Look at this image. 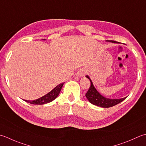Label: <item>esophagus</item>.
Returning <instances> with one entry per match:
<instances>
[{
	"mask_svg": "<svg viewBox=\"0 0 146 146\" xmlns=\"http://www.w3.org/2000/svg\"><path fill=\"white\" fill-rule=\"evenodd\" d=\"M86 73V70H82L79 72L78 73V76L79 77H81V76H84L85 74Z\"/></svg>",
	"mask_w": 146,
	"mask_h": 146,
	"instance_id": "esophagus-1",
	"label": "esophagus"
}]
</instances>
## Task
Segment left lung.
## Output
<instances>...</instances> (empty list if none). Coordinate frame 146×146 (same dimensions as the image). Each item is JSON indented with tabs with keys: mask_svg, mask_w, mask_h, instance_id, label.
<instances>
[{
	"mask_svg": "<svg viewBox=\"0 0 146 146\" xmlns=\"http://www.w3.org/2000/svg\"><path fill=\"white\" fill-rule=\"evenodd\" d=\"M108 42H112V43H118L116 41L114 40H106ZM87 78L90 80V86L89 87V89L88 90L87 92L85 94V96L87 98L91 104L94 105L98 106H100L102 108H110L114 106L116 104L120 103L121 102L127 98H121V99H111L108 98H106L104 96H102L101 94H100L98 90L96 89V88L94 87V85L92 84V82L89 76L88 75L86 76Z\"/></svg>",
	"mask_w": 146,
	"mask_h": 146,
	"instance_id": "8db88e82",
	"label": "left lung"
}]
</instances>
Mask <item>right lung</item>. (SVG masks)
Instances as JSON below:
<instances>
[{
	"mask_svg": "<svg viewBox=\"0 0 146 146\" xmlns=\"http://www.w3.org/2000/svg\"><path fill=\"white\" fill-rule=\"evenodd\" d=\"M63 84L64 83H62V84H60L59 85H57V86L54 88V89L51 90L50 92L47 94L46 95H45L44 96L42 97V98L34 100V101H27V100H24V101L28 102V103L36 105H42L52 102L53 100L55 99L58 96L59 94L61 92V90L62 86H63Z\"/></svg>",
	"mask_w": 146,
	"mask_h": 146,
	"instance_id": "1",
	"label": "right lung"
}]
</instances>
